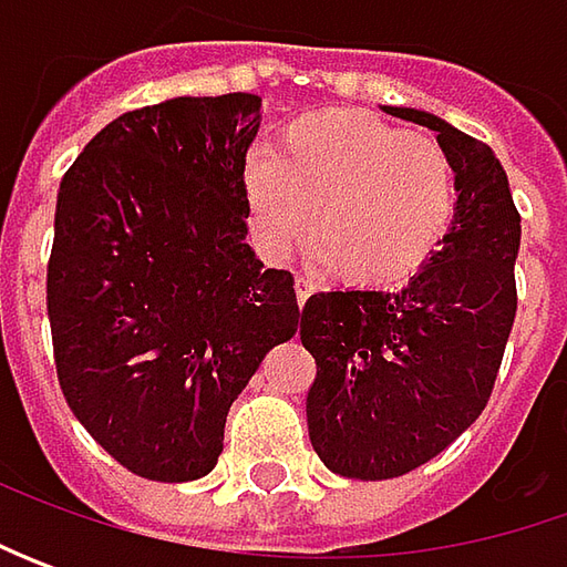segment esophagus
Returning <instances> with one entry per match:
<instances>
[{
  "label": "esophagus",
  "mask_w": 567,
  "mask_h": 567,
  "mask_svg": "<svg viewBox=\"0 0 567 567\" xmlns=\"http://www.w3.org/2000/svg\"><path fill=\"white\" fill-rule=\"evenodd\" d=\"M293 290H296V302H299V306H306V299H309V296L316 293V284H312L309 277H302V274H296Z\"/></svg>",
  "instance_id": "esophagus-1"
}]
</instances>
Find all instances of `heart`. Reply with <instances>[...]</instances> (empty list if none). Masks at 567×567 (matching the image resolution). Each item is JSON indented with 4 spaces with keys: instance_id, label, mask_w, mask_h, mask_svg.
<instances>
[{
    "instance_id": "1",
    "label": "heart",
    "mask_w": 567,
    "mask_h": 567,
    "mask_svg": "<svg viewBox=\"0 0 567 567\" xmlns=\"http://www.w3.org/2000/svg\"><path fill=\"white\" fill-rule=\"evenodd\" d=\"M246 210L271 255L296 249L317 214L316 246L343 284L401 287L457 220V166L429 135L365 113H309L243 169Z\"/></svg>"
}]
</instances>
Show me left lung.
Masks as SVG:
<instances>
[{"label": "left lung", "mask_w": 567, "mask_h": 567, "mask_svg": "<svg viewBox=\"0 0 567 567\" xmlns=\"http://www.w3.org/2000/svg\"><path fill=\"white\" fill-rule=\"evenodd\" d=\"M384 113L439 135L461 202L447 243L406 287L331 290L302 306L299 340L316 357L309 439L350 480L403 476L476 423L517 312L520 214L489 144L423 110Z\"/></svg>", "instance_id": "obj_1"}]
</instances>
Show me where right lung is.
Masks as SVG:
<instances>
[{"mask_svg": "<svg viewBox=\"0 0 567 567\" xmlns=\"http://www.w3.org/2000/svg\"><path fill=\"white\" fill-rule=\"evenodd\" d=\"M261 97L122 113L62 176L47 265L59 388L110 457L157 483L214 470L265 353L299 328L293 274L246 246Z\"/></svg>", "mask_w": 567, "mask_h": 567, "instance_id": "1", "label": "right lung"}]
</instances>
